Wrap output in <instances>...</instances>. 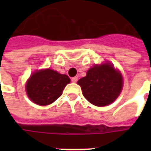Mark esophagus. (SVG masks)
<instances>
[{"label": "esophagus", "instance_id": "obj_1", "mask_svg": "<svg viewBox=\"0 0 151 151\" xmlns=\"http://www.w3.org/2000/svg\"><path fill=\"white\" fill-rule=\"evenodd\" d=\"M71 81H72L73 82H78V78H77V77H73V78H71Z\"/></svg>", "mask_w": 151, "mask_h": 151}]
</instances>
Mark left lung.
Wrapping results in <instances>:
<instances>
[{
    "label": "left lung",
    "mask_w": 151,
    "mask_h": 151,
    "mask_svg": "<svg viewBox=\"0 0 151 151\" xmlns=\"http://www.w3.org/2000/svg\"><path fill=\"white\" fill-rule=\"evenodd\" d=\"M82 94L91 104L104 107L113 103L123 87V78L113 65L104 63L89 69L86 76L78 81Z\"/></svg>",
    "instance_id": "obj_1"
}]
</instances>
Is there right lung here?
<instances>
[{
    "label": "right lung",
    "instance_id": "right-lung-1",
    "mask_svg": "<svg viewBox=\"0 0 151 151\" xmlns=\"http://www.w3.org/2000/svg\"><path fill=\"white\" fill-rule=\"evenodd\" d=\"M70 79L52 69H46L34 73L28 79L26 91L31 101L41 106L52 104L62 95Z\"/></svg>",
    "mask_w": 151,
    "mask_h": 151
}]
</instances>
